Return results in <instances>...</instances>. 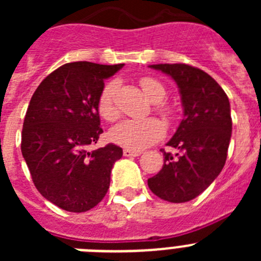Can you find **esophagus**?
<instances>
[{
    "label": "esophagus",
    "mask_w": 261,
    "mask_h": 261,
    "mask_svg": "<svg viewBox=\"0 0 261 261\" xmlns=\"http://www.w3.org/2000/svg\"><path fill=\"white\" fill-rule=\"evenodd\" d=\"M123 154H124V156H138L140 154H141V151L132 150V149H124Z\"/></svg>",
    "instance_id": "34e87169"
}]
</instances>
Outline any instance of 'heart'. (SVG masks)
<instances>
[{"label": "heart", "instance_id": "b5f03b06", "mask_svg": "<svg viewBox=\"0 0 261 261\" xmlns=\"http://www.w3.org/2000/svg\"><path fill=\"white\" fill-rule=\"evenodd\" d=\"M140 86L147 99L154 103V110L163 116L170 115V108L162 102L166 89L153 77L140 78ZM116 82H110L103 87L98 98V112L106 121H115L120 112L116 106ZM165 135V125L159 120L149 117L144 120H124L110 130V140L120 146L141 150L158 142Z\"/></svg>", "mask_w": 261, "mask_h": 261}]
</instances>
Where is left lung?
<instances>
[{
  "label": "left lung",
  "instance_id": "left-lung-1",
  "mask_svg": "<svg viewBox=\"0 0 261 261\" xmlns=\"http://www.w3.org/2000/svg\"><path fill=\"white\" fill-rule=\"evenodd\" d=\"M176 82L184 117L167 142L177 149L172 155L162 149V170L147 179L151 192L170 202H187L214 181L227 156L231 138L230 102L222 87L201 69L186 64L150 65Z\"/></svg>",
  "mask_w": 261,
  "mask_h": 261
}]
</instances>
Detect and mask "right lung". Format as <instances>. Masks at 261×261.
Returning a JSON list of instances; mask_svg holds the SVG:
<instances>
[{"mask_svg": "<svg viewBox=\"0 0 261 261\" xmlns=\"http://www.w3.org/2000/svg\"><path fill=\"white\" fill-rule=\"evenodd\" d=\"M124 64L77 61L43 80L30 100L22 129V155L43 197L74 213L96 206L110 188L111 170L123 149L89 151L103 133L98 98L105 80Z\"/></svg>", "mask_w": 261, "mask_h": 261, "instance_id": "obj_1", "label": "right lung"}]
</instances>
